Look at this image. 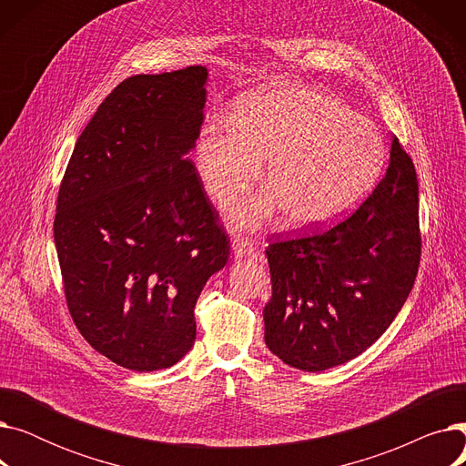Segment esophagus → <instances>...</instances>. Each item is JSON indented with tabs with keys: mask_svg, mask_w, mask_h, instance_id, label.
Returning <instances> with one entry per match:
<instances>
[{
	"mask_svg": "<svg viewBox=\"0 0 466 466\" xmlns=\"http://www.w3.org/2000/svg\"><path fill=\"white\" fill-rule=\"evenodd\" d=\"M255 239L248 238V236H238L234 238L232 241V251L238 258H246V257H251L253 251H255Z\"/></svg>",
	"mask_w": 466,
	"mask_h": 466,
	"instance_id": "34e87169",
	"label": "esophagus"
}]
</instances>
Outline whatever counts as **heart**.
I'll return each instance as SVG.
<instances>
[{"label": "heart", "instance_id": "b5f03b06", "mask_svg": "<svg viewBox=\"0 0 466 466\" xmlns=\"http://www.w3.org/2000/svg\"><path fill=\"white\" fill-rule=\"evenodd\" d=\"M268 160L266 185L232 209L238 227L255 228L279 209L287 225L313 228L359 204L385 162L380 130L336 97L309 86H278L243 96L232 120H213L196 145L204 187L220 204L246 190Z\"/></svg>", "mask_w": 466, "mask_h": 466}]
</instances>
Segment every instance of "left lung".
Masks as SVG:
<instances>
[{"label":"left lung","mask_w":466,"mask_h":466,"mask_svg":"<svg viewBox=\"0 0 466 466\" xmlns=\"http://www.w3.org/2000/svg\"><path fill=\"white\" fill-rule=\"evenodd\" d=\"M418 194L413 162L393 137L383 179L351 217L325 232L268 246V350L292 369L321 372L374 344L418 276Z\"/></svg>","instance_id":"obj_1"}]
</instances>
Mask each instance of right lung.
I'll list each match as a JSON object with an SVG mask.
<instances>
[{"label": "right lung", "instance_id": "obj_1", "mask_svg": "<svg viewBox=\"0 0 466 466\" xmlns=\"http://www.w3.org/2000/svg\"><path fill=\"white\" fill-rule=\"evenodd\" d=\"M208 69L125 79L79 136L58 190L55 246L67 309L88 344L136 372L194 346V306L225 268L218 225L188 153Z\"/></svg>", "mask_w": 466, "mask_h": 466}]
</instances>
